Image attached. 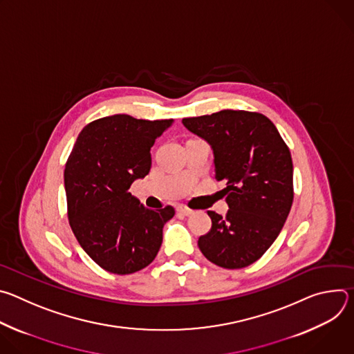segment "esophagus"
Returning a JSON list of instances; mask_svg holds the SVG:
<instances>
[{
  "instance_id": "1",
  "label": "esophagus",
  "mask_w": 354,
  "mask_h": 354,
  "mask_svg": "<svg viewBox=\"0 0 354 354\" xmlns=\"http://www.w3.org/2000/svg\"><path fill=\"white\" fill-rule=\"evenodd\" d=\"M178 213L179 214H182V216H190L192 213H193V210H190L187 206H185V205H180V206H178Z\"/></svg>"
}]
</instances>
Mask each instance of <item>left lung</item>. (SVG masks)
Here are the masks:
<instances>
[{"mask_svg": "<svg viewBox=\"0 0 354 354\" xmlns=\"http://www.w3.org/2000/svg\"><path fill=\"white\" fill-rule=\"evenodd\" d=\"M183 126L213 149L216 179L227 187V216L207 212L212 230L197 245L210 262L242 269L279 236L292 205V161L276 126L262 113L221 111L186 118Z\"/></svg>", "mask_w": 354, "mask_h": 354, "instance_id": "8db88e82", "label": "left lung"}]
</instances>
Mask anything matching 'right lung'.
Instances as JSON below:
<instances>
[{"mask_svg":"<svg viewBox=\"0 0 354 354\" xmlns=\"http://www.w3.org/2000/svg\"><path fill=\"white\" fill-rule=\"evenodd\" d=\"M172 122L113 115L86 124L74 144L64 169L68 221L82 249L106 272H138L161 248L174 207L147 209L129 189L148 175L149 149Z\"/></svg>","mask_w":354,"mask_h":354,"instance_id":"add662e5","label":"right lung"}]
</instances>
